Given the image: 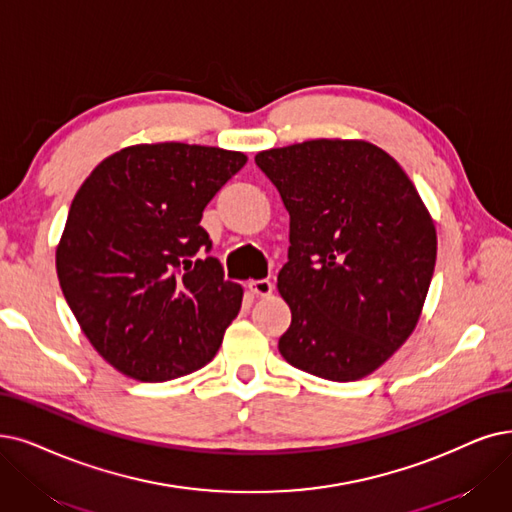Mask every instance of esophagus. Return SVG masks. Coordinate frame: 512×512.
<instances>
[{
	"mask_svg": "<svg viewBox=\"0 0 512 512\" xmlns=\"http://www.w3.org/2000/svg\"><path fill=\"white\" fill-rule=\"evenodd\" d=\"M248 290L256 296H271L273 283L269 279H252V281H248Z\"/></svg>",
	"mask_w": 512,
	"mask_h": 512,
	"instance_id": "1",
	"label": "esophagus"
}]
</instances>
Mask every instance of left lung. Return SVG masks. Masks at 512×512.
<instances>
[{
  "mask_svg": "<svg viewBox=\"0 0 512 512\" xmlns=\"http://www.w3.org/2000/svg\"><path fill=\"white\" fill-rule=\"evenodd\" d=\"M290 212L277 290L292 323L279 353L313 376L353 382L412 336L437 260V231L414 182L367 140L315 138L260 151Z\"/></svg>",
  "mask_w": 512,
  "mask_h": 512,
  "instance_id": "obj_1",
  "label": "left lung"
}]
</instances>
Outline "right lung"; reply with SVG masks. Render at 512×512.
Wrapping results in <instances>:
<instances>
[{"mask_svg": "<svg viewBox=\"0 0 512 512\" xmlns=\"http://www.w3.org/2000/svg\"><path fill=\"white\" fill-rule=\"evenodd\" d=\"M248 161L241 151L153 142L102 159L75 193L56 273L96 353L140 382L210 363L243 300L201 216Z\"/></svg>", "mask_w": 512, "mask_h": 512, "instance_id": "1", "label": "right lung"}]
</instances>
